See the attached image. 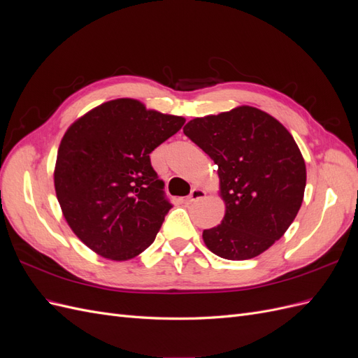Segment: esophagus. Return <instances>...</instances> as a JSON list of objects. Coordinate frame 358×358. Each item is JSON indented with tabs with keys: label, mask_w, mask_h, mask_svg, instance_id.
<instances>
[{
	"label": "esophagus",
	"mask_w": 358,
	"mask_h": 358,
	"mask_svg": "<svg viewBox=\"0 0 358 358\" xmlns=\"http://www.w3.org/2000/svg\"><path fill=\"white\" fill-rule=\"evenodd\" d=\"M203 197H206V191L204 189H201V188H192L189 197H188V201L192 203V201H197V200H200Z\"/></svg>",
	"instance_id": "obj_1"
}]
</instances>
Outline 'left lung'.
Here are the masks:
<instances>
[{"label":"left lung","instance_id":"8db88e82","mask_svg":"<svg viewBox=\"0 0 358 358\" xmlns=\"http://www.w3.org/2000/svg\"><path fill=\"white\" fill-rule=\"evenodd\" d=\"M183 133L218 166L225 203L222 222L203 231L204 245L234 262L267 251L294 221L305 196L306 166L296 140L252 106L194 117Z\"/></svg>","mask_w":358,"mask_h":358}]
</instances>
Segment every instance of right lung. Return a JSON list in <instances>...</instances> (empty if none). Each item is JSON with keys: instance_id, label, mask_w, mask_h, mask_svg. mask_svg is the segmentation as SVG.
<instances>
[{"instance_id": "right-lung-1", "label": "right lung", "mask_w": 358, "mask_h": 358, "mask_svg": "<svg viewBox=\"0 0 358 358\" xmlns=\"http://www.w3.org/2000/svg\"><path fill=\"white\" fill-rule=\"evenodd\" d=\"M185 117L134 99L94 107L64 134L53 182L64 218L95 254L127 262L155 241L171 204L149 154Z\"/></svg>"}]
</instances>
